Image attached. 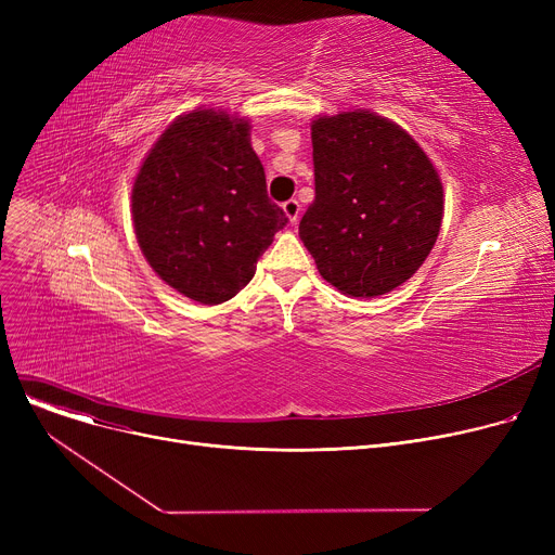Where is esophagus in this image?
<instances>
[{
    "label": "esophagus",
    "instance_id": "esophagus-1",
    "mask_svg": "<svg viewBox=\"0 0 555 555\" xmlns=\"http://www.w3.org/2000/svg\"><path fill=\"white\" fill-rule=\"evenodd\" d=\"M283 211H285L289 224H297V222H299V214H301L299 199H287V202H283Z\"/></svg>",
    "mask_w": 555,
    "mask_h": 555
}]
</instances>
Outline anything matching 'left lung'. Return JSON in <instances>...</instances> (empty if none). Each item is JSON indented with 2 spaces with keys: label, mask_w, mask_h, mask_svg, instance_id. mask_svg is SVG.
<instances>
[{
  "label": "left lung",
  "mask_w": 555,
  "mask_h": 555,
  "mask_svg": "<svg viewBox=\"0 0 555 555\" xmlns=\"http://www.w3.org/2000/svg\"><path fill=\"white\" fill-rule=\"evenodd\" d=\"M310 130L314 202L299 236L341 295H387L439 238V172L410 132L369 109L319 116Z\"/></svg>",
  "instance_id": "8db88e82"
}]
</instances>
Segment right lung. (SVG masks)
<instances>
[{"instance_id": "obj_1", "label": "right lung", "mask_w": 555, "mask_h": 555, "mask_svg": "<svg viewBox=\"0 0 555 555\" xmlns=\"http://www.w3.org/2000/svg\"><path fill=\"white\" fill-rule=\"evenodd\" d=\"M132 222L157 276L216 306L251 281L287 218L268 197L249 121L199 107L178 116L145 155L132 186Z\"/></svg>"}]
</instances>
